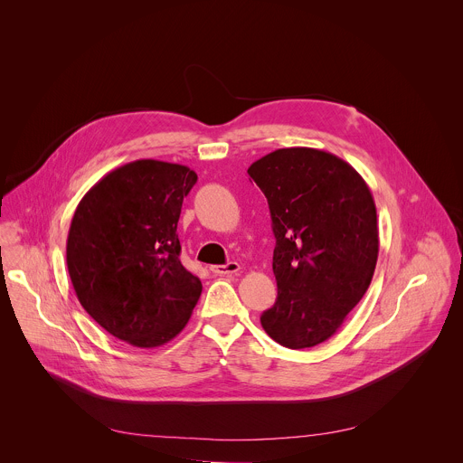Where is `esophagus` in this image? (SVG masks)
<instances>
[{
    "mask_svg": "<svg viewBox=\"0 0 463 463\" xmlns=\"http://www.w3.org/2000/svg\"><path fill=\"white\" fill-rule=\"evenodd\" d=\"M241 270V265L237 262H228L226 265H213L212 267V272L217 274V276H232V274H237Z\"/></svg>",
    "mask_w": 463,
    "mask_h": 463,
    "instance_id": "esophagus-1",
    "label": "esophagus"
}]
</instances>
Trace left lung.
<instances>
[{"instance_id":"8db88e82","label":"left lung","mask_w":463,"mask_h":463,"mask_svg":"<svg viewBox=\"0 0 463 463\" xmlns=\"http://www.w3.org/2000/svg\"><path fill=\"white\" fill-rule=\"evenodd\" d=\"M248 173L267 198L276 239L278 298L262 328L285 347H314L371 285L380 251L374 199L354 167L323 149H276Z\"/></svg>"}]
</instances>
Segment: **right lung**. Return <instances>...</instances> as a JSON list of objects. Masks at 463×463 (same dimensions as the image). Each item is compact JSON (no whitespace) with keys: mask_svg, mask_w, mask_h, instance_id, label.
Masks as SVG:
<instances>
[{"mask_svg":"<svg viewBox=\"0 0 463 463\" xmlns=\"http://www.w3.org/2000/svg\"><path fill=\"white\" fill-rule=\"evenodd\" d=\"M198 175L187 165L135 160L105 175L78 203L67 270L85 312L135 347L175 338L201 296L180 262L182 203Z\"/></svg>","mask_w":463,"mask_h":463,"instance_id":"obj_1","label":"right lung"}]
</instances>
